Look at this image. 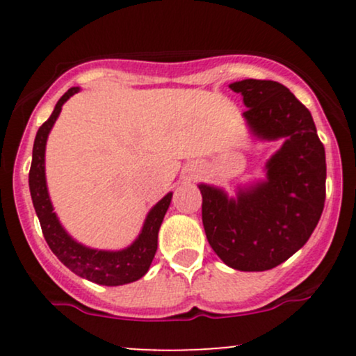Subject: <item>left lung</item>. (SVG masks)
I'll return each instance as SVG.
<instances>
[{
	"label": "left lung",
	"mask_w": 356,
	"mask_h": 356,
	"mask_svg": "<svg viewBox=\"0 0 356 356\" xmlns=\"http://www.w3.org/2000/svg\"><path fill=\"white\" fill-rule=\"evenodd\" d=\"M229 88L243 95V117L252 136L284 142L266 162V181L239 187L236 197L199 184L204 231L227 266L266 271L303 248L321 218L325 147L309 110L284 85L248 79Z\"/></svg>",
	"instance_id": "1"
}]
</instances>
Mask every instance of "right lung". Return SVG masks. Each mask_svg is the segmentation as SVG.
I'll return each mask as SVG.
<instances>
[{
  "mask_svg": "<svg viewBox=\"0 0 356 356\" xmlns=\"http://www.w3.org/2000/svg\"><path fill=\"white\" fill-rule=\"evenodd\" d=\"M80 92V87H73L56 102L55 110L44 124L36 132L33 144V159L30 167V192L36 216L40 219L43 236L48 246L61 263L80 277L92 283L104 286H120L140 280L149 271L155 251H157V236L164 216L170 206L172 192L164 195L147 214L144 227L138 238L129 248L120 251H102L92 249L76 243L75 239L63 229L58 218L53 212V206L48 195L47 177H44V149L47 138L53 124L58 118L63 104L72 95Z\"/></svg>",
  "mask_w": 356,
  "mask_h": 356,
  "instance_id": "1",
  "label": "right lung"
}]
</instances>
